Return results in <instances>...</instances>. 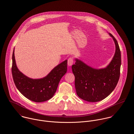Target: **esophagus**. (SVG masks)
Masks as SVG:
<instances>
[{
    "label": "esophagus",
    "instance_id": "34e87169",
    "mask_svg": "<svg viewBox=\"0 0 134 134\" xmlns=\"http://www.w3.org/2000/svg\"><path fill=\"white\" fill-rule=\"evenodd\" d=\"M74 64V60L72 58H70L68 60V65L69 66H71Z\"/></svg>",
    "mask_w": 134,
    "mask_h": 134
}]
</instances>
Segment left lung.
<instances>
[{"mask_svg": "<svg viewBox=\"0 0 134 134\" xmlns=\"http://www.w3.org/2000/svg\"><path fill=\"white\" fill-rule=\"evenodd\" d=\"M108 34L114 41L116 50L112 60L106 67L94 68L76 58L75 64L72 66L76 94L88 102H96L106 98L115 88L119 81L121 52L116 39L111 33Z\"/></svg>", "mask_w": 134, "mask_h": 134, "instance_id": "left-lung-1", "label": "left lung"}]
</instances>
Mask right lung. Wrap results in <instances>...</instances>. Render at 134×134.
Returning a JSON list of instances; mask_svg holds the SVG:
<instances>
[{
  "mask_svg": "<svg viewBox=\"0 0 134 134\" xmlns=\"http://www.w3.org/2000/svg\"><path fill=\"white\" fill-rule=\"evenodd\" d=\"M67 71V60L55 66L46 76L33 79L18 69L15 59L14 49L12 55V73L14 82L19 91L26 98L35 102H42L53 97L61 78Z\"/></svg>",
  "mask_w": 134,
  "mask_h": 134,
  "instance_id": "1",
  "label": "right lung"
}]
</instances>
